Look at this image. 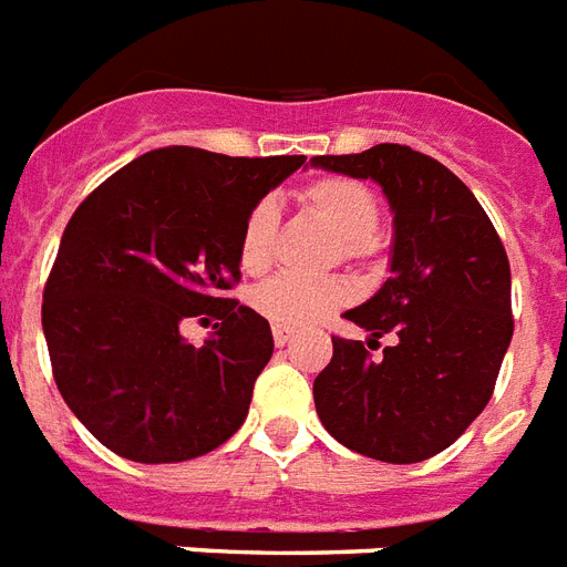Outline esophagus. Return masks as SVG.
I'll list each match as a JSON object with an SVG mask.
<instances>
[{
    "mask_svg": "<svg viewBox=\"0 0 567 567\" xmlns=\"http://www.w3.org/2000/svg\"><path fill=\"white\" fill-rule=\"evenodd\" d=\"M271 337H275V346L278 348H284L289 342V339H292V330L289 328H280V324H275V328H271Z\"/></svg>",
    "mask_w": 567,
    "mask_h": 567,
    "instance_id": "esophagus-1",
    "label": "esophagus"
}]
</instances>
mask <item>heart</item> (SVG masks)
Returning a JSON list of instances; mask_svg holds the SVG:
<instances>
[{"label":"heart","instance_id":"obj_1","mask_svg":"<svg viewBox=\"0 0 567 567\" xmlns=\"http://www.w3.org/2000/svg\"><path fill=\"white\" fill-rule=\"evenodd\" d=\"M298 205L337 234V251H333L337 257L360 262L374 255L380 205L378 196L362 181L346 175H321L298 189ZM275 225H278V213L271 202H257L248 210L237 243L239 266L248 275H260L269 266ZM348 298L351 287L346 280H298L278 275L251 292V305L262 319L275 321L280 328H305L321 319L324 312L346 305Z\"/></svg>","mask_w":567,"mask_h":567}]
</instances>
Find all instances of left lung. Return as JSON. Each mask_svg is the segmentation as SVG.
<instances>
[{
	"label": "left lung",
	"mask_w": 567,
	"mask_h": 567,
	"mask_svg": "<svg viewBox=\"0 0 567 567\" xmlns=\"http://www.w3.org/2000/svg\"><path fill=\"white\" fill-rule=\"evenodd\" d=\"M310 163L378 181L395 213L392 278L346 312L369 330V346L333 337V357L312 383L316 412L357 454L398 465L430 460L495 392L515 328L504 243L463 181L410 146L380 143ZM383 336L393 346L371 358Z\"/></svg>",
	"instance_id": "1"
}]
</instances>
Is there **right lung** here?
<instances>
[{
  "mask_svg": "<svg viewBox=\"0 0 567 567\" xmlns=\"http://www.w3.org/2000/svg\"><path fill=\"white\" fill-rule=\"evenodd\" d=\"M305 155L146 152L72 213L43 289L58 392L113 454L184 463L228 442L271 357L269 321L228 292L248 210ZM214 321L205 347L179 337Z\"/></svg>",
  "mask_w": 567,
  "mask_h": 567,
  "instance_id": "add662e5",
  "label": "right lung"
}]
</instances>
